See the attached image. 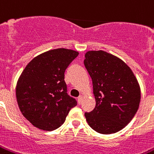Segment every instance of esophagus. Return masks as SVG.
Returning a JSON list of instances; mask_svg holds the SVG:
<instances>
[{
	"mask_svg": "<svg viewBox=\"0 0 154 154\" xmlns=\"http://www.w3.org/2000/svg\"><path fill=\"white\" fill-rule=\"evenodd\" d=\"M82 98H83V96L82 95H80L79 97H78V99H77V101H78V103L79 104H81L82 101Z\"/></svg>",
	"mask_w": 154,
	"mask_h": 154,
	"instance_id": "esophagus-1",
	"label": "esophagus"
}]
</instances>
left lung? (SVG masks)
Returning a JSON list of instances; mask_svg holds the SVG:
<instances>
[{
    "instance_id": "obj_1",
    "label": "left lung",
    "mask_w": 154,
    "mask_h": 154,
    "mask_svg": "<svg viewBox=\"0 0 154 154\" xmlns=\"http://www.w3.org/2000/svg\"><path fill=\"white\" fill-rule=\"evenodd\" d=\"M84 66L93 81L96 101L94 109L85 113L87 122L99 133H116L132 120L138 109V82L122 60L105 51H88Z\"/></svg>"
}]
</instances>
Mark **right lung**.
<instances>
[{
  "label": "right lung",
  "instance_id": "obj_1",
  "mask_svg": "<svg viewBox=\"0 0 154 154\" xmlns=\"http://www.w3.org/2000/svg\"><path fill=\"white\" fill-rule=\"evenodd\" d=\"M77 51L55 49L34 57L18 78L16 97L23 116L38 129L53 131L66 121L76 99L67 94L65 71Z\"/></svg>",
  "mask_w": 154,
  "mask_h": 154
}]
</instances>
